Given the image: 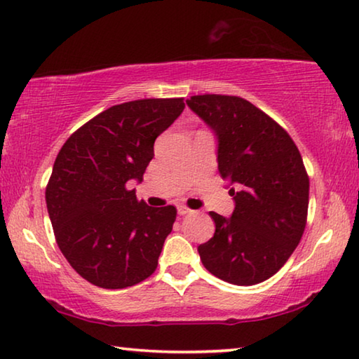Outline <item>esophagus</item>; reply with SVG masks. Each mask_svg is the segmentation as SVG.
I'll use <instances>...</instances> for the list:
<instances>
[{
  "instance_id": "esophagus-1",
  "label": "esophagus",
  "mask_w": 359,
  "mask_h": 359,
  "mask_svg": "<svg viewBox=\"0 0 359 359\" xmlns=\"http://www.w3.org/2000/svg\"><path fill=\"white\" fill-rule=\"evenodd\" d=\"M190 209L187 208V205H177V214L179 215H187V214H190Z\"/></svg>"
}]
</instances>
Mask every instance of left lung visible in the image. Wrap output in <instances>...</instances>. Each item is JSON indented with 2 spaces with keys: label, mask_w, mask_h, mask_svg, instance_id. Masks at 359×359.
Here are the masks:
<instances>
[{
  "label": "left lung",
  "mask_w": 359,
  "mask_h": 359,
  "mask_svg": "<svg viewBox=\"0 0 359 359\" xmlns=\"http://www.w3.org/2000/svg\"><path fill=\"white\" fill-rule=\"evenodd\" d=\"M187 106L217 137L218 172L234 199L229 218L210 212L214 238L198 247L205 269L248 287L272 277L302 238L309 177L299 150L269 115L239 96L198 95Z\"/></svg>",
  "instance_id": "1"
}]
</instances>
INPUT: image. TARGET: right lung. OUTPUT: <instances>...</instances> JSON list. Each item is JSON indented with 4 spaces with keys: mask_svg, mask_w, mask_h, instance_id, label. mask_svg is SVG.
Masks as SVG:
<instances>
[{
    "mask_svg": "<svg viewBox=\"0 0 359 359\" xmlns=\"http://www.w3.org/2000/svg\"><path fill=\"white\" fill-rule=\"evenodd\" d=\"M184 109V98L112 106L58 151L46 188L48 217L65 258L96 287H133L156 269L177 210L137 201L128 184H141L155 139Z\"/></svg>",
    "mask_w": 359,
    "mask_h": 359,
    "instance_id": "1",
    "label": "right lung"
}]
</instances>
